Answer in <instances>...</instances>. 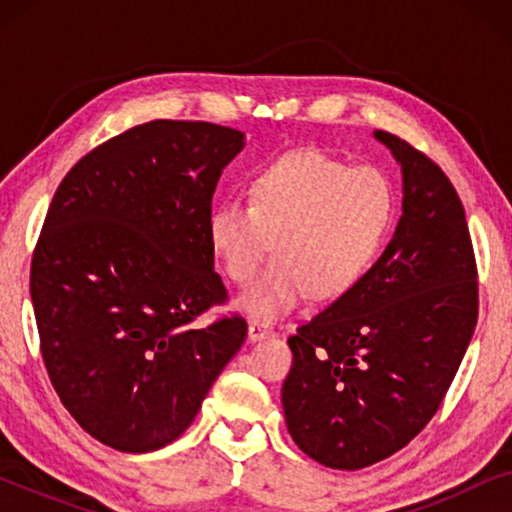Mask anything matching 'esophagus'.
<instances>
[{
  "mask_svg": "<svg viewBox=\"0 0 512 512\" xmlns=\"http://www.w3.org/2000/svg\"><path fill=\"white\" fill-rule=\"evenodd\" d=\"M270 335H275L270 324H265V321H258V319L249 321V338L251 340H263V338H270Z\"/></svg>",
  "mask_w": 512,
  "mask_h": 512,
  "instance_id": "34e87169",
  "label": "esophagus"
}]
</instances>
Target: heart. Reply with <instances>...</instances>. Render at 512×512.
Returning <instances> with one entry per match:
<instances>
[{"instance_id": "1", "label": "heart", "mask_w": 512, "mask_h": 512, "mask_svg": "<svg viewBox=\"0 0 512 512\" xmlns=\"http://www.w3.org/2000/svg\"><path fill=\"white\" fill-rule=\"evenodd\" d=\"M396 221V188L380 167L321 151H291L254 174L249 202L226 198L209 216V244L230 282L247 286L275 240L277 258L240 298L256 319H279L310 296L352 289Z\"/></svg>"}]
</instances>
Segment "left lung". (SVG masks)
Returning <instances> with one entry per match:
<instances>
[{
  "label": "left lung",
  "mask_w": 512,
  "mask_h": 512,
  "mask_svg": "<svg viewBox=\"0 0 512 512\" xmlns=\"http://www.w3.org/2000/svg\"><path fill=\"white\" fill-rule=\"evenodd\" d=\"M403 172V216L377 263L289 338L282 405L293 443L359 471L436 415L478 324V265L457 191L405 139L375 130Z\"/></svg>",
  "instance_id": "obj_1"
}]
</instances>
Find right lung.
I'll return each mask as SVG.
<instances>
[{
	"label": "right lung",
	"mask_w": 512,
	"mask_h": 512,
	"mask_svg": "<svg viewBox=\"0 0 512 512\" xmlns=\"http://www.w3.org/2000/svg\"><path fill=\"white\" fill-rule=\"evenodd\" d=\"M244 132L151 121L60 181L32 254L41 359L83 431L118 452L177 440L247 338L240 314L193 326L228 291L209 244L212 195Z\"/></svg>",
	"instance_id": "obj_1"
}]
</instances>
